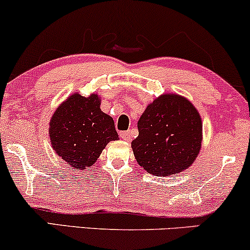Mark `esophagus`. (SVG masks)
I'll list each match as a JSON object with an SVG mask.
<instances>
[{
  "mask_svg": "<svg viewBox=\"0 0 250 250\" xmlns=\"http://www.w3.org/2000/svg\"><path fill=\"white\" fill-rule=\"evenodd\" d=\"M119 137L122 138L123 140H126V141H130L132 135H131V132L130 131H120L119 132Z\"/></svg>",
  "mask_w": 250,
  "mask_h": 250,
  "instance_id": "34e87169",
  "label": "esophagus"
}]
</instances>
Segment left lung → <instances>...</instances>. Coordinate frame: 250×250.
<instances>
[{
    "label": "left lung",
    "mask_w": 250,
    "mask_h": 250,
    "mask_svg": "<svg viewBox=\"0 0 250 250\" xmlns=\"http://www.w3.org/2000/svg\"><path fill=\"white\" fill-rule=\"evenodd\" d=\"M132 141L137 162L156 176H169L192 165L202 146V119L178 95H162L146 107Z\"/></svg>",
    "instance_id": "8db88e82"
}]
</instances>
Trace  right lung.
<instances>
[{
  "instance_id": "add662e5",
  "label": "right lung",
  "mask_w": 250,
  "mask_h": 250,
  "mask_svg": "<svg viewBox=\"0 0 250 250\" xmlns=\"http://www.w3.org/2000/svg\"><path fill=\"white\" fill-rule=\"evenodd\" d=\"M100 105L97 95L74 94L58 107L50 122L52 147L78 170L94 165L107 143L119 139L115 122Z\"/></svg>"
}]
</instances>
